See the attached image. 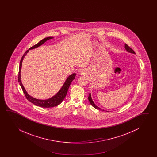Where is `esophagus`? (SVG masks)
Segmentation results:
<instances>
[{
    "instance_id": "34e87169",
    "label": "esophagus",
    "mask_w": 157,
    "mask_h": 157,
    "mask_svg": "<svg viewBox=\"0 0 157 157\" xmlns=\"http://www.w3.org/2000/svg\"><path fill=\"white\" fill-rule=\"evenodd\" d=\"M85 73V70H81L80 71V74L81 75H84Z\"/></svg>"
}]
</instances>
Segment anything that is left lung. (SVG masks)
<instances>
[{"instance_id":"obj_1","label":"left lung","mask_w":157,"mask_h":157,"mask_svg":"<svg viewBox=\"0 0 157 157\" xmlns=\"http://www.w3.org/2000/svg\"><path fill=\"white\" fill-rule=\"evenodd\" d=\"M124 48H125V49L126 50V51H127L128 53H130L132 54H135V52L133 51L131 48L130 47H128V45H127L126 44H124ZM88 99H89V102H90V104H91V105L94 107V108H95V109H99V110H104V111H105V110H104V109H101L99 107H98L97 105H95V104L94 103L93 100L92 99V98H91V93H89V97H88ZM107 112H108V111H107Z\"/></svg>"}]
</instances>
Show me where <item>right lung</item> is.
Returning <instances> with one entry per match:
<instances>
[{"label":"right lung","mask_w":157,"mask_h":157,"mask_svg":"<svg viewBox=\"0 0 157 157\" xmlns=\"http://www.w3.org/2000/svg\"><path fill=\"white\" fill-rule=\"evenodd\" d=\"M53 37H47L43 39V40H41L38 43L36 44V45H33V47H31L29 49V50H27L26 52L25 53L24 56L22 57L21 59L20 63V67H19V72H18V82L20 83L21 87L22 89L23 90V92L25 94V95L26 96L27 99L30 101L31 103H33V104L36 105L37 106L39 107H43V108H51V107H56L60 104L62 101L64 100L65 97L67 95V91L69 89V87L70 86L71 83L72 81L74 80L75 77L76 76V74L75 73L71 74L68 77H67V79L65 81L63 85L61 87L59 91L57 93L56 95L54 96L51 97L50 98L45 99V100H41V99H36L33 97L30 96L29 94L27 93L26 90H25L22 82H21V67H22V61L24 60V57L26 55L27 53L29 52V50L35 49L37 47H40L41 45L45 43L47 40H49L53 39Z\"/></svg>","instance_id":"right-lung-1"}]
</instances>
